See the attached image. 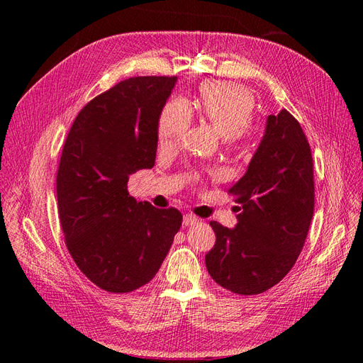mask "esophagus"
Returning a JSON list of instances; mask_svg holds the SVG:
<instances>
[{
  "mask_svg": "<svg viewBox=\"0 0 363 363\" xmlns=\"http://www.w3.org/2000/svg\"><path fill=\"white\" fill-rule=\"evenodd\" d=\"M195 223H199V216H195V215H192V213H186V215L183 216V224H184V225H192V224H195Z\"/></svg>",
  "mask_w": 363,
  "mask_h": 363,
  "instance_id": "obj_1",
  "label": "esophagus"
}]
</instances>
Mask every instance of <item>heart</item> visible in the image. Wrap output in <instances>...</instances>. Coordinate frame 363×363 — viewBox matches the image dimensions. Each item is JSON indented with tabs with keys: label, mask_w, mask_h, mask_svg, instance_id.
<instances>
[{
	"label": "heart",
	"mask_w": 363,
	"mask_h": 363,
	"mask_svg": "<svg viewBox=\"0 0 363 363\" xmlns=\"http://www.w3.org/2000/svg\"><path fill=\"white\" fill-rule=\"evenodd\" d=\"M199 113L212 123L228 140H240L248 133L255 115V96L247 87L228 82H208L200 87L194 101ZM192 123L189 103L182 96L171 98L159 116V145L169 150L183 140Z\"/></svg>",
	"instance_id": "1"
}]
</instances>
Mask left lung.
<instances>
[{
  "mask_svg": "<svg viewBox=\"0 0 363 363\" xmlns=\"http://www.w3.org/2000/svg\"><path fill=\"white\" fill-rule=\"evenodd\" d=\"M228 194L242 212L235 228L211 221L216 240L206 255V268L230 292L262 294L292 269L315 207L311 145L286 108L268 116L245 175Z\"/></svg>",
  "mask_w": 363,
  "mask_h": 363,
  "instance_id": "obj_1",
  "label": "left lung"
}]
</instances>
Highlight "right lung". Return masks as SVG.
Returning a JSON list of instances; mask_svg holds the SVG:
<instances>
[{
	"instance_id": "right-lung-1",
	"label": "right lung",
	"mask_w": 363,
	"mask_h": 363,
	"mask_svg": "<svg viewBox=\"0 0 363 363\" xmlns=\"http://www.w3.org/2000/svg\"><path fill=\"white\" fill-rule=\"evenodd\" d=\"M177 77H131L95 96L65 140L56 188L65 244L98 288L127 294L156 276L182 213L138 203L128 175L152 168L157 125Z\"/></svg>"
}]
</instances>
